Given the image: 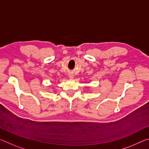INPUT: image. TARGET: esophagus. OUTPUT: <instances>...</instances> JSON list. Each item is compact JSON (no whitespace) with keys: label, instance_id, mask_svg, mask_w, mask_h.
<instances>
[{"label":"esophagus","instance_id":"obj_1","mask_svg":"<svg viewBox=\"0 0 149 149\" xmlns=\"http://www.w3.org/2000/svg\"><path fill=\"white\" fill-rule=\"evenodd\" d=\"M68 77L70 78V79H74V75L72 73H70V74H68Z\"/></svg>","mask_w":149,"mask_h":149}]
</instances>
